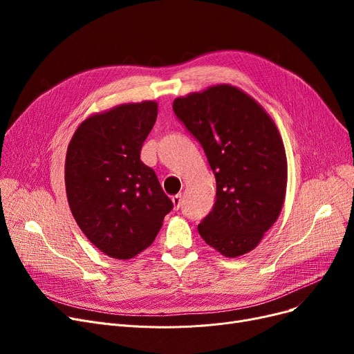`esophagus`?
<instances>
[{
  "instance_id": "obj_1",
  "label": "esophagus",
  "mask_w": 354,
  "mask_h": 354,
  "mask_svg": "<svg viewBox=\"0 0 354 354\" xmlns=\"http://www.w3.org/2000/svg\"><path fill=\"white\" fill-rule=\"evenodd\" d=\"M172 202H174V208H175V209H179V208H180V203H182V196H180V194L174 195V196H172Z\"/></svg>"
}]
</instances>
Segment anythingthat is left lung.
I'll return each mask as SVG.
<instances>
[{
	"label": "left lung",
	"mask_w": 354,
	"mask_h": 354,
	"mask_svg": "<svg viewBox=\"0 0 354 354\" xmlns=\"http://www.w3.org/2000/svg\"><path fill=\"white\" fill-rule=\"evenodd\" d=\"M176 118L203 147L216 180L199 235L222 255L252 251L281 212L287 158L278 129L251 96L230 84L174 100Z\"/></svg>",
	"instance_id": "left-lung-1"
}]
</instances>
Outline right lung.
<instances>
[{"instance_id": "right-lung-1", "label": "right lung", "mask_w": 354, "mask_h": 354, "mask_svg": "<svg viewBox=\"0 0 354 354\" xmlns=\"http://www.w3.org/2000/svg\"><path fill=\"white\" fill-rule=\"evenodd\" d=\"M156 116V102L116 106L86 119L67 147L71 214L90 243L111 258L146 250L174 208L155 171L140 160Z\"/></svg>"}]
</instances>
